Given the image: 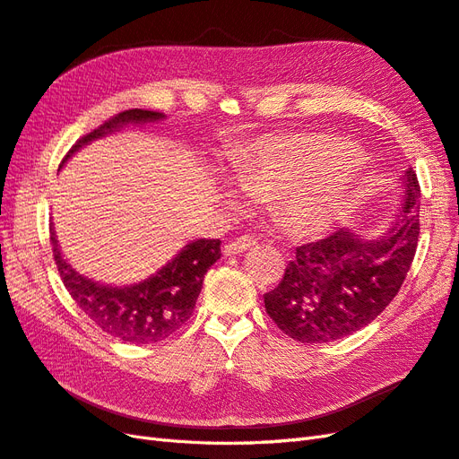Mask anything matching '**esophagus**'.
I'll list each match as a JSON object with an SVG mask.
<instances>
[{"label": "esophagus", "mask_w": 459, "mask_h": 459, "mask_svg": "<svg viewBox=\"0 0 459 459\" xmlns=\"http://www.w3.org/2000/svg\"><path fill=\"white\" fill-rule=\"evenodd\" d=\"M255 244H257V242H255L254 238H250V237H240V238H237V240H232V242L225 244V248H222V254H225V255H237V254H240V252H246V250L254 248Z\"/></svg>", "instance_id": "34e87169"}]
</instances>
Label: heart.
Wrapping results in <instances>:
<instances>
[{
    "label": "heart",
    "mask_w": 459,
    "mask_h": 459,
    "mask_svg": "<svg viewBox=\"0 0 459 459\" xmlns=\"http://www.w3.org/2000/svg\"><path fill=\"white\" fill-rule=\"evenodd\" d=\"M343 141L327 135H273L234 162L232 180L254 199L275 195L279 215L299 232H322L342 215L351 157ZM229 197H234L229 190Z\"/></svg>",
    "instance_id": "b5f03b06"
}]
</instances>
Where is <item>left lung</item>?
I'll list each match as a JSON object with an SVG mask.
<instances>
[{
  "instance_id": "obj_1",
  "label": "left lung",
  "mask_w": 459,
  "mask_h": 459,
  "mask_svg": "<svg viewBox=\"0 0 459 459\" xmlns=\"http://www.w3.org/2000/svg\"><path fill=\"white\" fill-rule=\"evenodd\" d=\"M403 207L392 229L364 238L339 229L299 246L281 283L264 295L265 312L300 343H327L374 322L402 289L419 240L420 187L403 174Z\"/></svg>"
}]
</instances>
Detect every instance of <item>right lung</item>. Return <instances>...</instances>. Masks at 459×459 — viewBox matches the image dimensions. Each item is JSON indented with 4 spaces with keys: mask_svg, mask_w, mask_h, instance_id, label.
<instances>
[{
    "mask_svg": "<svg viewBox=\"0 0 459 459\" xmlns=\"http://www.w3.org/2000/svg\"><path fill=\"white\" fill-rule=\"evenodd\" d=\"M164 120L152 110H126L110 117L95 132L81 137L69 149L62 164L91 141L120 132L126 126H143ZM54 260L72 299L102 332L120 342L149 345L162 342L190 320L195 300L202 292L207 269L221 257V240H192L151 277L132 285H102L77 273L62 255L56 230L50 229Z\"/></svg>",
    "mask_w": 459,
    "mask_h": 459,
    "instance_id": "add662e5",
    "label": "right lung"
}]
</instances>
